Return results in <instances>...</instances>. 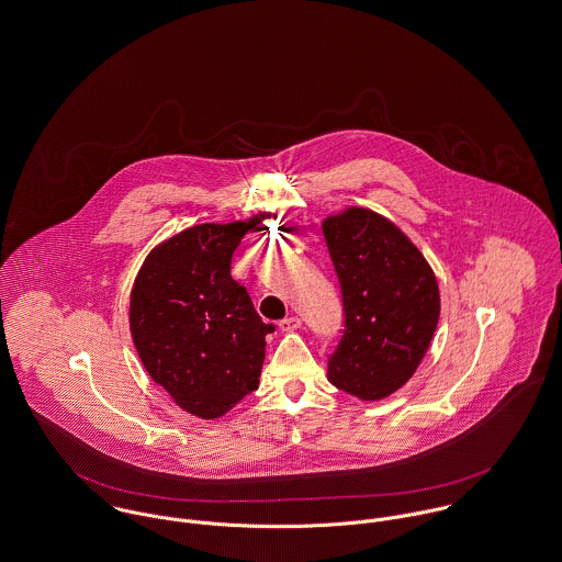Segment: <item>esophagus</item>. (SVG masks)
I'll list each match as a JSON object with an SVG mask.
<instances>
[{"instance_id":"34e87169","label":"esophagus","mask_w":562,"mask_h":562,"mask_svg":"<svg viewBox=\"0 0 562 562\" xmlns=\"http://www.w3.org/2000/svg\"><path fill=\"white\" fill-rule=\"evenodd\" d=\"M302 327V318L300 316H286L280 321V329L282 331H295Z\"/></svg>"}]
</instances>
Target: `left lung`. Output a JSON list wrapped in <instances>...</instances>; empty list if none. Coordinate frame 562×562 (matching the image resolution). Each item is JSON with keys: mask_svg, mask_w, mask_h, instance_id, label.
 <instances>
[{"mask_svg": "<svg viewBox=\"0 0 562 562\" xmlns=\"http://www.w3.org/2000/svg\"><path fill=\"white\" fill-rule=\"evenodd\" d=\"M321 228L345 306V334L327 379L360 401H381L412 379L431 345L436 273L412 239L371 209L347 206Z\"/></svg>", "mask_w": 562, "mask_h": 562, "instance_id": "obj_1", "label": "left lung"}]
</instances>
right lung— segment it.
<instances>
[{
  "label": "right lung",
  "instance_id": "obj_1",
  "mask_svg": "<svg viewBox=\"0 0 562 562\" xmlns=\"http://www.w3.org/2000/svg\"><path fill=\"white\" fill-rule=\"evenodd\" d=\"M265 220L198 224L144 258L128 297L131 338L144 369L191 416L215 420L258 387L273 331L233 280L244 235Z\"/></svg>",
  "mask_w": 562,
  "mask_h": 562
}]
</instances>
